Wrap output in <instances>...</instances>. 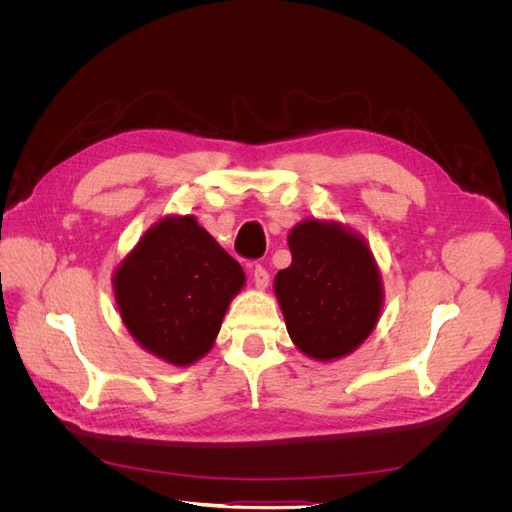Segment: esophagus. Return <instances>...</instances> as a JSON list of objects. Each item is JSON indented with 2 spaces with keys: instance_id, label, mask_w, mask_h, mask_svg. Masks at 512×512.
Returning <instances> with one entry per match:
<instances>
[{
  "instance_id": "1",
  "label": "esophagus",
  "mask_w": 512,
  "mask_h": 512,
  "mask_svg": "<svg viewBox=\"0 0 512 512\" xmlns=\"http://www.w3.org/2000/svg\"><path fill=\"white\" fill-rule=\"evenodd\" d=\"M252 275H254V284H256V288L265 290V288L269 286V271H267L265 267L256 265V267L252 269Z\"/></svg>"
}]
</instances>
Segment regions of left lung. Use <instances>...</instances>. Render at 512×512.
<instances>
[{
	"instance_id": "left-lung-1",
	"label": "left lung",
	"mask_w": 512,
	"mask_h": 512,
	"mask_svg": "<svg viewBox=\"0 0 512 512\" xmlns=\"http://www.w3.org/2000/svg\"><path fill=\"white\" fill-rule=\"evenodd\" d=\"M288 247L290 267L273 282L288 335L309 359H342L378 324L384 290L376 258L361 235L316 218L290 230Z\"/></svg>"
}]
</instances>
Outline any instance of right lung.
Wrapping results in <instances>:
<instances>
[{
	"label": "right lung",
	"mask_w": 512,
	"mask_h": 512,
	"mask_svg": "<svg viewBox=\"0 0 512 512\" xmlns=\"http://www.w3.org/2000/svg\"><path fill=\"white\" fill-rule=\"evenodd\" d=\"M243 284L239 262L194 215H166L153 224L113 275L117 309L130 335L177 367L213 348Z\"/></svg>",
	"instance_id": "obj_1"
}]
</instances>
